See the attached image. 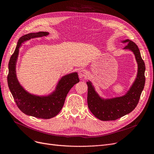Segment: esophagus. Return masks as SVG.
<instances>
[{"mask_svg":"<svg viewBox=\"0 0 154 154\" xmlns=\"http://www.w3.org/2000/svg\"><path fill=\"white\" fill-rule=\"evenodd\" d=\"M79 75V77H80V78H81V79H82V78H84V77H85L87 76V72L86 70L82 69V70H80Z\"/></svg>","mask_w":154,"mask_h":154,"instance_id":"obj_1","label":"esophagus"}]
</instances>
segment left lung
Returning <instances> with one entry per match:
<instances>
[{
  "mask_svg": "<svg viewBox=\"0 0 154 154\" xmlns=\"http://www.w3.org/2000/svg\"><path fill=\"white\" fill-rule=\"evenodd\" d=\"M122 42H128L124 49L133 52L138 64L137 77L126 94L119 97L103 99L95 92L91 82H87L88 109L95 117L103 121L115 120L131 113L138 104L145 85V66L138 46L129 39Z\"/></svg>",
  "mask_w": 154,
  "mask_h": 154,
  "instance_id": "obj_1",
  "label": "left lung"
}]
</instances>
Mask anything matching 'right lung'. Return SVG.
Segmentation results:
<instances>
[{
  "mask_svg": "<svg viewBox=\"0 0 154 154\" xmlns=\"http://www.w3.org/2000/svg\"><path fill=\"white\" fill-rule=\"evenodd\" d=\"M48 35V32H39L21 37L18 40L14 54L11 57L7 75L8 85L18 108L27 116L44 119H51L59 114L70 88L79 82L77 72L64 75L60 80L55 91L47 96L30 94L20 85L16 75L15 67L22 43L30 38Z\"/></svg>",
  "mask_w": 154,
  "mask_h": 154,
  "instance_id": "1",
  "label": "right lung"
}]
</instances>
